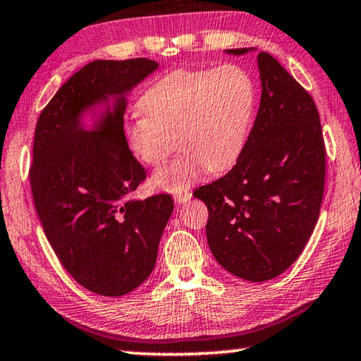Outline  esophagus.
I'll return each instance as SVG.
<instances>
[{"instance_id":"obj_1","label":"esophagus","mask_w":361,"mask_h":361,"mask_svg":"<svg viewBox=\"0 0 361 361\" xmlns=\"http://www.w3.org/2000/svg\"><path fill=\"white\" fill-rule=\"evenodd\" d=\"M191 197H192L191 191H181V192H176V194L173 195V199H175L176 204H185L186 200H189Z\"/></svg>"}]
</instances>
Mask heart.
<instances>
[{
    "label": "heart",
    "instance_id": "b5f03b06",
    "mask_svg": "<svg viewBox=\"0 0 361 361\" xmlns=\"http://www.w3.org/2000/svg\"><path fill=\"white\" fill-rule=\"evenodd\" d=\"M140 105L143 113L130 114L124 124L127 146L140 162L157 166L178 143L180 154L151 178L154 188L178 192L207 170L224 172L239 161L252 127L256 87L239 65L176 70L149 85Z\"/></svg>",
    "mask_w": 361,
    "mask_h": 361
}]
</instances>
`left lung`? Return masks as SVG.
Returning <instances> with one entry per match:
<instances>
[{
	"instance_id": "obj_1",
	"label": "left lung",
	"mask_w": 361,
	"mask_h": 361,
	"mask_svg": "<svg viewBox=\"0 0 361 361\" xmlns=\"http://www.w3.org/2000/svg\"><path fill=\"white\" fill-rule=\"evenodd\" d=\"M258 68L261 102L245 149L228 173L194 191L209 209L215 259L250 282L280 276L302 253L320 215L326 169L312 97L271 54H258Z\"/></svg>"
}]
</instances>
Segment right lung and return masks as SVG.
Returning <instances> with one entry per match:
<instances>
[{
    "mask_svg": "<svg viewBox=\"0 0 361 361\" xmlns=\"http://www.w3.org/2000/svg\"><path fill=\"white\" fill-rule=\"evenodd\" d=\"M157 66L143 57L94 60L57 90L36 122L30 166L36 213L66 272L102 296L127 295L149 277L173 212L169 194L130 199L146 170L124 138L126 95ZM100 104L106 111L85 131L82 113Z\"/></svg>",
    "mask_w": 361,
    "mask_h": 361,
    "instance_id": "add662e5",
    "label": "right lung"
}]
</instances>
